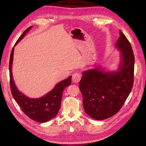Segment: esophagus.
Returning <instances> with one entry per match:
<instances>
[{"instance_id":"obj_1","label":"esophagus","mask_w":146,"mask_h":146,"mask_svg":"<svg viewBox=\"0 0 146 146\" xmlns=\"http://www.w3.org/2000/svg\"><path fill=\"white\" fill-rule=\"evenodd\" d=\"M81 79V75L80 73L76 72L72 75V81L74 83H78L80 82Z\"/></svg>"}]
</instances>
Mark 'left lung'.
<instances>
[{
  "instance_id": "obj_1",
  "label": "left lung",
  "mask_w": 146,
  "mask_h": 146,
  "mask_svg": "<svg viewBox=\"0 0 146 146\" xmlns=\"http://www.w3.org/2000/svg\"><path fill=\"white\" fill-rule=\"evenodd\" d=\"M116 47L121 62L116 72L98 67L84 71L79 82L86 113L96 120L113 116L122 108L133 85L135 56L130 42L121 31Z\"/></svg>"
}]
</instances>
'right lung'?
Segmentation results:
<instances>
[{"label":"right lung","instance_id":"add662e5","mask_svg":"<svg viewBox=\"0 0 146 146\" xmlns=\"http://www.w3.org/2000/svg\"><path fill=\"white\" fill-rule=\"evenodd\" d=\"M32 27L26 29L23 35L17 39L14 47L23 39ZM15 47L12 48L10 55L9 70L10 89L11 94L17 104L19 105L22 111L32 120L38 122H46L54 118L60 108L61 98L65 88L71 83L70 76L65 80L57 83L54 89L47 94L38 99H31L20 92L16 86L13 78L12 64Z\"/></svg>","mask_w":146,"mask_h":146}]
</instances>
